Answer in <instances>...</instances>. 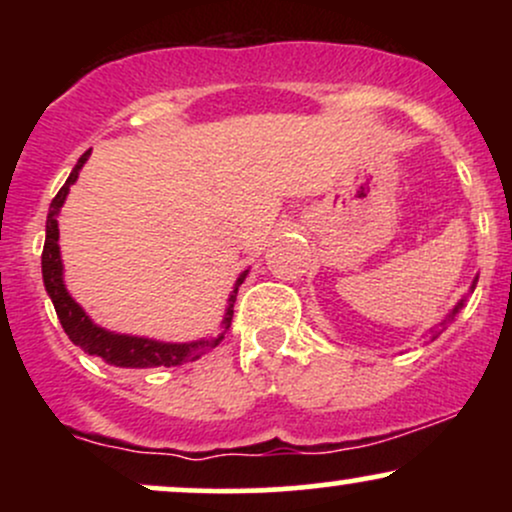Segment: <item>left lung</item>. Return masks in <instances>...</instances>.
<instances>
[{
  "instance_id": "8db88e82",
  "label": "left lung",
  "mask_w": 512,
  "mask_h": 512,
  "mask_svg": "<svg viewBox=\"0 0 512 512\" xmlns=\"http://www.w3.org/2000/svg\"><path fill=\"white\" fill-rule=\"evenodd\" d=\"M474 286H477V279H474V284H472V291H474ZM460 308H462V303H457V308H455V310H452V313L448 315V320H443V322H440L438 332H433V339H436V337H438V334H440V332H443V330H445V327H448L452 320H455V313H457V310H460Z\"/></svg>"
}]
</instances>
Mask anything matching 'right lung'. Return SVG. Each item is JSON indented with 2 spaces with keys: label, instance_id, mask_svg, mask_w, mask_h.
I'll return each instance as SVG.
<instances>
[{
  "label": "right lung",
  "instance_id": "obj_1",
  "mask_svg": "<svg viewBox=\"0 0 512 512\" xmlns=\"http://www.w3.org/2000/svg\"><path fill=\"white\" fill-rule=\"evenodd\" d=\"M88 154L91 149L86 151L84 156L79 158L72 173H69L67 182L62 185V190L57 192L55 199H52L50 211H48V223H45V248H43V281H45V291L50 293L52 305H55L57 317H60L64 332L67 337L72 339L76 346L86 351L91 356H101L105 363L110 366H120V368H158V366H180L185 361H195V358L204 356L207 351L214 349V346L221 344L223 334H226L228 327H231L233 320V303H236V293L238 286L243 284L245 274H240V279L236 281V289H233V296L228 298V310L226 317H223V332L219 337L211 339H199V342H190V344H166V342H154V339H144V337H129V334H115L103 330V327L93 325L88 320V315L79 308V303L69 296L67 289H64L62 281V260H60V228H57V214H60L64 199H67L69 187L74 185L76 178H79V170L84 163L88 161Z\"/></svg>",
  "mask_w": 512,
  "mask_h": 512
}]
</instances>
